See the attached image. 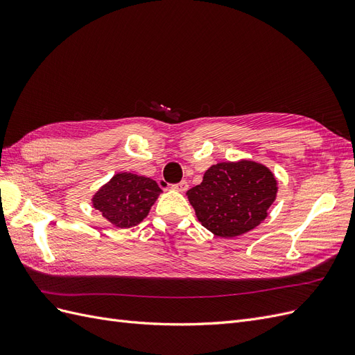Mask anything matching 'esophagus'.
<instances>
[{"mask_svg":"<svg viewBox=\"0 0 355 355\" xmlns=\"http://www.w3.org/2000/svg\"><path fill=\"white\" fill-rule=\"evenodd\" d=\"M173 189H175V191H178V192H185V191L188 189V182L182 180L180 184H178V185H175V187H173Z\"/></svg>","mask_w":355,"mask_h":355,"instance_id":"obj_1","label":"esophagus"}]
</instances>
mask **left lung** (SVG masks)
Returning <instances> with one entry per match:
<instances>
[{
    "mask_svg": "<svg viewBox=\"0 0 355 355\" xmlns=\"http://www.w3.org/2000/svg\"><path fill=\"white\" fill-rule=\"evenodd\" d=\"M277 192L272 171L243 158L209 167L201 184L187 191V197L204 228L216 237L234 239L259 227Z\"/></svg>",
    "mask_w": 355,
    "mask_h": 355,
    "instance_id": "1",
    "label": "left lung"
}]
</instances>
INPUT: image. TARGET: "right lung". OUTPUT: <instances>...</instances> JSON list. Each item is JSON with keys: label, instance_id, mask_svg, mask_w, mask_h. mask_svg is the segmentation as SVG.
<instances>
[{"label": "right lung", "instance_id": "obj_1", "mask_svg": "<svg viewBox=\"0 0 355 355\" xmlns=\"http://www.w3.org/2000/svg\"><path fill=\"white\" fill-rule=\"evenodd\" d=\"M161 192L154 179L120 171L94 192L92 206L114 228L125 230L148 216Z\"/></svg>", "mask_w": 355, "mask_h": 355}]
</instances>
